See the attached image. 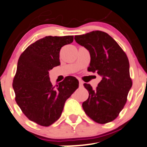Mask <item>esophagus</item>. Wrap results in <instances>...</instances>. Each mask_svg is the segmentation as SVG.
<instances>
[{
	"label": "esophagus",
	"instance_id": "obj_1",
	"mask_svg": "<svg viewBox=\"0 0 147 147\" xmlns=\"http://www.w3.org/2000/svg\"><path fill=\"white\" fill-rule=\"evenodd\" d=\"M83 85H84V82L82 81H81V80H79V86L82 87Z\"/></svg>",
	"mask_w": 147,
	"mask_h": 147
}]
</instances>
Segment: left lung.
Here are the masks:
<instances>
[{
  "label": "left lung",
  "instance_id": "1",
  "mask_svg": "<svg viewBox=\"0 0 147 147\" xmlns=\"http://www.w3.org/2000/svg\"><path fill=\"white\" fill-rule=\"evenodd\" d=\"M76 42L88 50L91 56L88 71L102 76L96 89L84 86L88 98L82 104L86 114L98 123H107L117 118L127 101L132 81L127 56L108 33L95 30L75 36Z\"/></svg>",
  "mask_w": 147,
  "mask_h": 147
}]
</instances>
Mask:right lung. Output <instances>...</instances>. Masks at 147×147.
<instances>
[{"instance_id":"1","label":"right lung","mask_w":147,"mask_h":147,"mask_svg":"<svg viewBox=\"0 0 147 147\" xmlns=\"http://www.w3.org/2000/svg\"><path fill=\"white\" fill-rule=\"evenodd\" d=\"M73 40V36H46L28 46L18 59L13 82L15 100L25 116L40 126L57 121L66 101L78 88V79L71 76L56 87L49 78V71L60 65L61 49Z\"/></svg>"}]
</instances>
